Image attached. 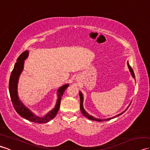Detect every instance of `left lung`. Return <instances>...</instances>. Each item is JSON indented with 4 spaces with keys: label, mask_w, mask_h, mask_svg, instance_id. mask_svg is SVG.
<instances>
[{
    "label": "left lung",
    "mask_w": 150,
    "mask_h": 150,
    "mask_svg": "<svg viewBox=\"0 0 150 150\" xmlns=\"http://www.w3.org/2000/svg\"><path fill=\"white\" fill-rule=\"evenodd\" d=\"M127 64H128V68H129V72L131 73V75H132V77L133 78V79H135V74H134V72H133V70L132 69V67L129 66V63H128V62H127ZM79 96H80V100H81V105H80V108H81V112L82 113V114L84 115L86 117H87L88 119H90V120H95V121H106V120H110V119H113V118H115V117H118V116H119V115H122L123 113H124L125 112V111L128 110V108H129V106H130V104H131V103H130V104H129V106L127 107V108L126 109L124 110L123 112H122V113H119V115H117L116 116H114V117H111V118H108V119H98V118H96V117H93V116H92V115H90V114H89L88 113H87L86 111H85V110H84V107H83V101H84V97H83V95H82V92L81 91H79Z\"/></svg>",
    "instance_id": "left-lung-1"
}]
</instances>
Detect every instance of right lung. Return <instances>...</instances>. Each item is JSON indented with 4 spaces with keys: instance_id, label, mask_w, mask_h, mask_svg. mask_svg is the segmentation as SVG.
Segmentation results:
<instances>
[{
    "instance_id": "add662e5",
    "label": "right lung",
    "mask_w": 150,
    "mask_h": 150,
    "mask_svg": "<svg viewBox=\"0 0 150 150\" xmlns=\"http://www.w3.org/2000/svg\"><path fill=\"white\" fill-rule=\"evenodd\" d=\"M28 55H29V51L28 50H26L24 52L21 54V55L17 59V62L15 63L13 69L11 73L9 82V94H10L11 100L15 110L22 117L31 121L33 122L46 123L51 120H52L56 116L59 110L62 96L64 93L66 88L69 86V84L63 85L58 89L57 92V99L55 106L52 110L50 111L46 115H44V116H39L35 113H34L32 111L25 106L24 103L19 99L17 91L19 77H20L21 73L23 71L24 60L28 58Z\"/></svg>"
}]
</instances>
